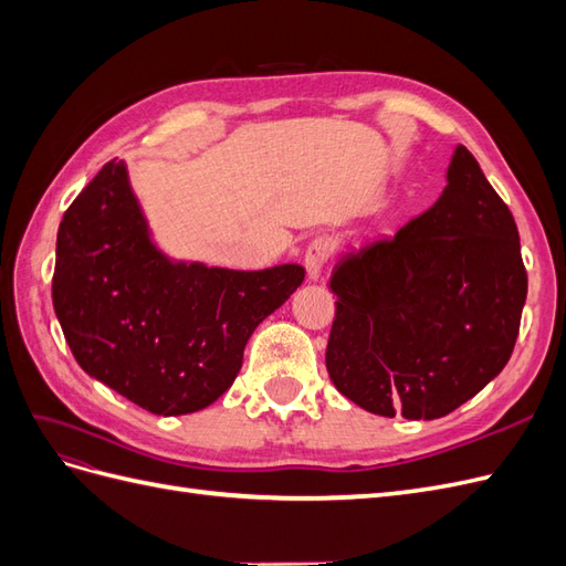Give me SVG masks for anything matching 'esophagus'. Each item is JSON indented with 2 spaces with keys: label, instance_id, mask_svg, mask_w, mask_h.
Segmentation results:
<instances>
[{
  "label": "esophagus",
  "instance_id": "obj_1",
  "mask_svg": "<svg viewBox=\"0 0 566 566\" xmlns=\"http://www.w3.org/2000/svg\"><path fill=\"white\" fill-rule=\"evenodd\" d=\"M335 252V243L331 241V238H316V241H312V245L306 248L304 252V266H306V276H310L312 281H316L321 276L323 266L331 262V256Z\"/></svg>",
  "mask_w": 566,
  "mask_h": 566
}]
</instances>
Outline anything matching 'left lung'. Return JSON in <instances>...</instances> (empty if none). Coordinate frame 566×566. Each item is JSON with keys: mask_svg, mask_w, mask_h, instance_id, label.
<instances>
[{"mask_svg": "<svg viewBox=\"0 0 566 566\" xmlns=\"http://www.w3.org/2000/svg\"><path fill=\"white\" fill-rule=\"evenodd\" d=\"M430 210L347 252L331 276L325 368L375 416L434 420L482 391L515 349L526 302L515 217L465 146Z\"/></svg>", "mask_w": 566, "mask_h": 566, "instance_id": "obj_1", "label": "left lung"}]
</instances>
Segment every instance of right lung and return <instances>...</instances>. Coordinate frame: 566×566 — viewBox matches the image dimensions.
I'll use <instances>...</instances> for the list:
<instances>
[{
    "instance_id": "add662e5",
    "label": "right lung",
    "mask_w": 566,
    "mask_h": 566,
    "mask_svg": "<svg viewBox=\"0 0 566 566\" xmlns=\"http://www.w3.org/2000/svg\"><path fill=\"white\" fill-rule=\"evenodd\" d=\"M302 281L300 264L169 262L115 158L61 219L51 297L84 373L148 413L186 416L233 385L250 335Z\"/></svg>"
}]
</instances>
